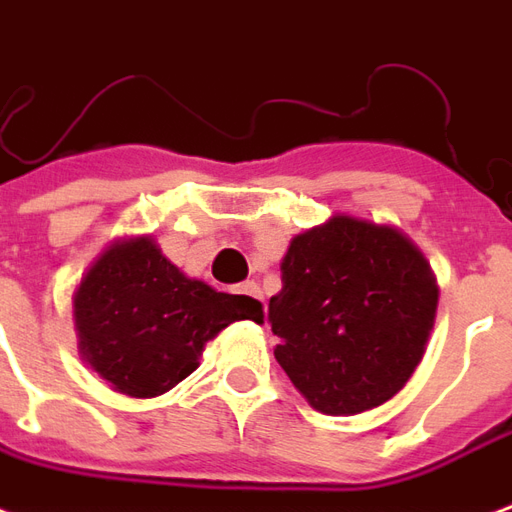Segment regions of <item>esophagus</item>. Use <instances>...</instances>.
<instances>
[{
    "label": "esophagus",
    "instance_id": "1",
    "mask_svg": "<svg viewBox=\"0 0 512 512\" xmlns=\"http://www.w3.org/2000/svg\"><path fill=\"white\" fill-rule=\"evenodd\" d=\"M238 293L249 295V298H255V301H263V290H260L257 282H244V285L238 287Z\"/></svg>",
    "mask_w": 512,
    "mask_h": 512
}]
</instances>
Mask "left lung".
Returning <instances> with one entry per match:
<instances>
[{"mask_svg":"<svg viewBox=\"0 0 512 512\" xmlns=\"http://www.w3.org/2000/svg\"><path fill=\"white\" fill-rule=\"evenodd\" d=\"M437 301V276L407 233L333 214L282 257L268 304L276 361L317 412L374 410L418 369Z\"/></svg>","mask_w":512,"mask_h":512,"instance_id":"obj_1","label":"left lung"}]
</instances>
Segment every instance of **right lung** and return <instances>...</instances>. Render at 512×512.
I'll list each match as a JSON object with an SVG mask.
<instances>
[{
  "instance_id": "obj_1",
  "label": "right lung",
  "mask_w": 512,
  "mask_h": 512,
  "mask_svg": "<svg viewBox=\"0 0 512 512\" xmlns=\"http://www.w3.org/2000/svg\"><path fill=\"white\" fill-rule=\"evenodd\" d=\"M263 317L255 298L217 293L184 274L151 236L116 238L73 293L81 358L132 399L176 388L198 369L203 347L219 331Z\"/></svg>"
}]
</instances>
